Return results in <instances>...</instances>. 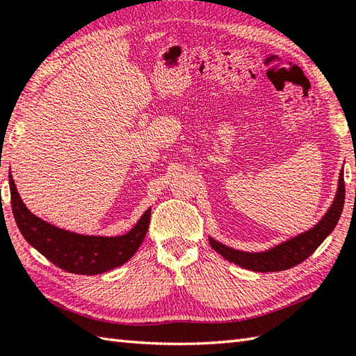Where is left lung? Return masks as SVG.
I'll list each match as a JSON object with an SVG mask.
<instances>
[{
  "mask_svg": "<svg viewBox=\"0 0 356 356\" xmlns=\"http://www.w3.org/2000/svg\"><path fill=\"white\" fill-rule=\"evenodd\" d=\"M346 197V186H344V174H339V185L335 200H333L329 211L325 213L324 218L318 222L309 232L298 234L296 238L287 242H282L280 245L267 250L261 253H248L241 252L225 247L224 243L214 241L210 238V245L216 250L220 256H224L227 261L241 266L247 270L259 271V273H268V271H281L298 266L302 261L307 259L313 252L321 245L323 241L329 236L333 228L337 227L339 216L343 213Z\"/></svg>",
  "mask_w": 356,
  "mask_h": 356,
  "instance_id": "1",
  "label": "left lung"
}]
</instances>
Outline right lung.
I'll use <instances>...</instances> for the list:
<instances>
[{"label": "right lung", "instance_id": "1", "mask_svg": "<svg viewBox=\"0 0 356 356\" xmlns=\"http://www.w3.org/2000/svg\"><path fill=\"white\" fill-rule=\"evenodd\" d=\"M12 213L24 239L55 266L75 275H100L129 261L143 242L149 227L146 210L136 227L123 236L103 238L66 232L47 224L27 210L9 176Z\"/></svg>", "mask_w": 356, "mask_h": 356}]
</instances>
